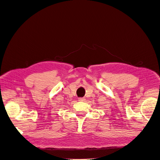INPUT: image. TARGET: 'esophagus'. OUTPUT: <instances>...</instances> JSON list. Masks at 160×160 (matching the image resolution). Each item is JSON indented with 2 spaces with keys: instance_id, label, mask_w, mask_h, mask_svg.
I'll list each match as a JSON object with an SVG mask.
<instances>
[{
  "instance_id": "obj_1",
  "label": "esophagus",
  "mask_w": 160,
  "mask_h": 160,
  "mask_svg": "<svg viewBox=\"0 0 160 160\" xmlns=\"http://www.w3.org/2000/svg\"><path fill=\"white\" fill-rule=\"evenodd\" d=\"M85 100V99L84 98H78V101H84Z\"/></svg>"
}]
</instances>
